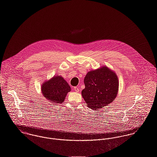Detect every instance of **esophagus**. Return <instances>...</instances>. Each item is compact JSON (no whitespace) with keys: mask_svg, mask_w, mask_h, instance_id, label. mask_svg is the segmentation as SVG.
<instances>
[{"mask_svg":"<svg viewBox=\"0 0 157 157\" xmlns=\"http://www.w3.org/2000/svg\"><path fill=\"white\" fill-rule=\"evenodd\" d=\"M74 90L75 92H80V89L78 88V87H74Z\"/></svg>","mask_w":157,"mask_h":157,"instance_id":"34e87169","label":"esophagus"}]
</instances>
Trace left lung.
I'll use <instances>...</instances> for the list:
<instances>
[{
  "label": "left lung",
  "instance_id": "left-lung-1",
  "mask_svg": "<svg viewBox=\"0 0 157 157\" xmlns=\"http://www.w3.org/2000/svg\"><path fill=\"white\" fill-rule=\"evenodd\" d=\"M82 95L87 107L94 110L107 106L114 101L118 93L117 74L106 66L88 72Z\"/></svg>",
  "mask_w": 157,
  "mask_h": 157
}]
</instances>
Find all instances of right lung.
I'll return each mask as SVG.
<instances>
[{
  "instance_id": "add662e5",
  "label": "right lung",
  "mask_w": 157,
  "mask_h": 157,
  "mask_svg": "<svg viewBox=\"0 0 157 157\" xmlns=\"http://www.w3.org/2000/svg\"><path fill=\"white\" fill-rule=\"evenodd\" d=\"M43 97L50 102L56 105L62 104L71 87L67 81L60 75H55L43 82L41 87Z\"/></svg>"
}]
</instances>
